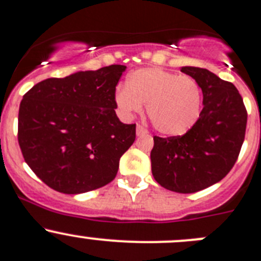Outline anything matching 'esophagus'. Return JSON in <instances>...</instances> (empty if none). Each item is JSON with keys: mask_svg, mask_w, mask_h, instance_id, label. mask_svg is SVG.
<instances>
[{"mask_svg": "<svg viewBox=\"0 0 261 261\" xmlns=\"http://www.w3.org/2000/svg\"><path fill=\"white\" fill-rule=\"evenodd\" d=\"M147 133H148L147 129H146L143 125H140V124H138V125H137V136H143V135H147Z\"/></svg>", "mask_w": 261, "mask_h": 261, "instance_id": "34e87169", "label": "esophagus"}]
</instances>
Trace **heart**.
<instances>
[{
	"mask_svg": "<svg viewBox=\"0 0 261 261\" xmlns=\"http://www.w3.org/2000/svg\"><path fill=\"white\" fill-rule=\"evenodd\" d=\"M115 102L128 116L141 113L142 105H147L148 119L159 132L180 136L200 118L202 95L192 76L145 68L129 74L125 87L116 89Z\"/></svg>",
	"mask_w": 261,
	"mask_h": 261,
	"instance_id": "1",
	"label": "heart"
}]
</instances>
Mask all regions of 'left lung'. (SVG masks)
Returning <instances> with one entry per match:
<instances>
[{
    "instance_id": "8db88e82",
    "label": "left lung",
    "mask_w": 261,
    "mask_h": 261,
    "mask_svg": "<svg viewBox=\"0 0 261 261\" xmlns=\"http://www.w3.org/2000/svg\"><path fill=\"white\" fill-rule=\"evenodd\" d=\"M180 71L200 86L203 108L183 136L153 137L151 170L161 187L193 193L222 180L237 161L245 140L247 111L238 89L207 69Z\"/></svg>"
}]
</instances>
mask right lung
<instances>
[{
	"label": "right lung",
	"instance_id": "obj_1",
	"mask_svg": "<svg viewBox=\"0 0 261 261\" xmlns=\"http://www.w3.org/2000/svg\"><path fill=\"white\" fill-rule=\"evenodd\" d=\"M126 66L110 65L48 78L32 87L19 108L17 141L34 174L58 192L97 190L116 177L136 124L115 114L116 84Z\"/></svg>",
	"mask_w": 261,
	"mask_h": 261
}]
</instances>
